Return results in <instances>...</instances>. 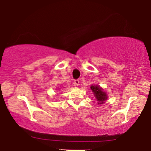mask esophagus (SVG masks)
Segmentation results:
<instances>
[{
	"label": "esophagus",
	"instance_id": "34e87169",
	"mask_svg": "<svg viewBox=\"0 0 151 151\" xmlns=\"http://www.w3.org/2000/svg\"><path fill=\"white\" fill-rule=\"evenodd\" d=\"M79 84H80V81L78 79H76L74 81V85H75V86H79Z\"/></svg>",
	"mask_w": 151,
	"mask_h": 151
}]
</instances>
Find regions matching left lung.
Instances as JSON below:
<instances>
[{
	"instance_id": "1",
	"label": "left lung",
	"mask_w": 151,
	"mask_h": 151,
	"mask_svg": "<svg viewBox=\"0 0 151 151\" xmlns=\"http://www.w3.org/2000/svg\"><path fill=\"white\" fill-rule=\"evenodd\" d=\"M91 90H93V93L95 95V98L98 101V104H102L107 99V95L106 93L102 90L101 88L97 86H92L90 87Z\"/></svg>"
}]
</instances>
